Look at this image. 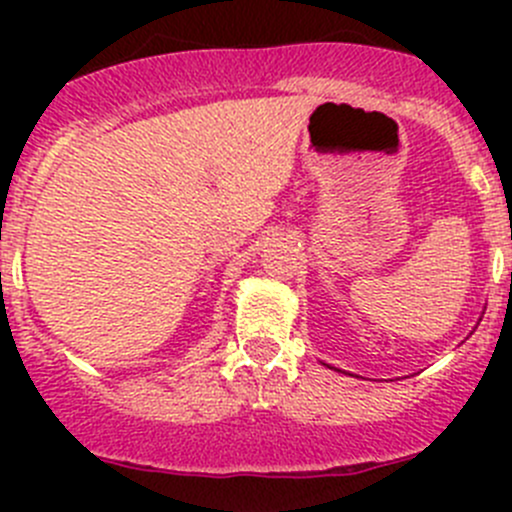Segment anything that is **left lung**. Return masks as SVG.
Masks as SVG:
<instances>
[{
    "instance_id": "obj_1",
    "label": "left lung",
    "mask_w": 512,
    "mask_h": 512,
    "mask_svg": "<svg viewBox=\"0 0 512 512\" xmlns=\"http://www.w3.org/2000/svg\"><path fill=\"white\" fill-rule=\"evenodd\" d=\"M332 369H334V366H332ZM337 371H339V369H337Z\"/></svg>"
}]
</instances>
